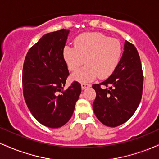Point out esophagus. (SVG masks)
Returning <instances> with one entry per match:
<instances>
[{"mask_svg":"<svg viewBox=\"0 0 159 159\" xmlns=\"http://www.w3.org/2000/svg\"><path fill=\"white\" fill-rule=\"evenodd\" d=\"M90 87V84H84V83L81 84L82 90H84V89L87 88V87Z\"/></svg>","mask_w":159,"mask_h":159,"instance_id":"esophagus-1","label":"esophagus"}]
</instances>
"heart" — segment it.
<instances>
[{"label":"heart","mask_w":159,"mask_h":159,"mask_svg":"<svg viewBox=\"0 0 159 159\" xmlns=\"http://www.w3.org/2000/svg\"><path fill=\"white\" fill-rule=\"evenodd\" d=\"M123 48L120 42L101 33H86L75 39L74 47L63 48V58L68 69L75 72L82 65L85 66L75 72L72 77L79 82H87L108 78L120 61Z\"/></svg>","instance_id":"obj_1"}]
</instances>
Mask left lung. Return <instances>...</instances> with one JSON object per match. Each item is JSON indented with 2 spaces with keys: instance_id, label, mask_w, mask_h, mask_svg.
I'll list each match as a JSON object with an SVG mask.
<instances>
[{
  "instance_id": "1",
  "label": "left lung",
  "mask_w": 159,
  "mask_h": 159,
  "mask_svg": "<svg viewBox=\"0 0 159 159\" xmlns=\"http://www.w3.org/2000/svg\"><path fill=\"white\" fill-rule=\"evenodd\" d=\"M143 75L137 48L125 41L116 69L107 79L93 84L96 93L95 115L104 125L116 127L128 121L138 108L143 93Z\"/></svg>"
}]
</instances>
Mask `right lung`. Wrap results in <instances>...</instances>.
<instances>
[{
    "label": "right lung",
    "mask_w": 159,
    "mask_h": 159,
    "mask_svg": "<svg viewBox=\"0 0 159 159\" xmlns=\"http://www.w3.org/2000/svg\"><path fill=\"white\" fill-rule=\"evenodd\" d=\"M69 33L61 29L42 36L29 49L23 65V95L27 106L38 122L53 129L70 120L81 92V84L75 81L63 90L69 75L63 58Z\"/></svg>",
    "instance_id": "add662e5"
}]
</instances>
